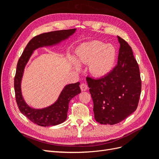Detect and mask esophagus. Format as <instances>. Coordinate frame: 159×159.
Here are the masks:
<instances>
[{
    "instance_id": "esophagus-1",
    "label": "esophagus",
    "mask_w": 159,
    "mask_h": 159,
    "mask_svg": "<svg viewBox=\"0 0 159 159\" xmlns=\"http://www.w3.org/2000/svg\"><path fill=\"white\" fill-rule=\"evenodd\" d=\"M80 88H81V90L82 91H86V90L88 89V85L86 84H84V83L81 84L80 85Z\"/></svg>"
}]
</instances>
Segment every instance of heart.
<instances>
[{
    "label": "heart",
    "mask_w": 159,
    "mask_h": 159,
    "mask_svg": "<svg viewBox=\"0 0 159 159\" xmlns=\"http://www.w3.org/2000/svg\"><path fill=\"white\" fill-rule=\"evenodd\" d=\"M75 59L80 64H89L90 73L97 78L107 75L113 69L116 50L112 45L94 40L81 44L75 52ZM77 69L79 65L73 60Z\"/></svg>",
    "instance_id": "heart-1"
}]
</instances>
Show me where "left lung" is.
<instances>
[{
    "instance_id": "1",
    "label": "left lung",
    "mask_w": 159,
    "mask_h": 159,
    "mask_svg": "<svg viewBox=\"0 0 159 159\" xmlns=\"http://www.w3.org/2000/svg\"><path fill=\"white\" fill-rule=\"evenodd\" d=\"M120 44L117 65L103 78L86 80L93 102L95 121L115 125L137 108L141 92L139 65L128 43L117 36Z\"/></svg>"
}]
</instances>
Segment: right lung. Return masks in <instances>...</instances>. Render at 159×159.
Returning <instances> with one entry per match:
<instances>
[{"label": "right lung", "mask_w": 159, "mask_h": 159, "mask_svg": "<svg viewBox=\"0 0 159 159\" xmlns=\"http://www.w3.org/2000/svg\"><path fill=\"white\" fill-rule=\"evenodd\" d=\"M75 30V28H74L52 31L34 36L28 43L18 60L14 81L16 103L20 112L30 121L42 127L54 126L66 121L70 100L81 92L79 86L80 82L67 85L62 90L57 100L50 106L42 109H34L26 103L21 92L20 84L25 66L34 50L40 47L58 44L73 34Z\"/></svg>", "instance_id": "right-lung-1"}]
</instances>
